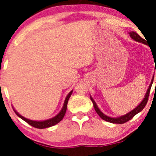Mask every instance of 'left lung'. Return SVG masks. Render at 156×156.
Segmentation results:
<instances>
[{"instance_id": "8db88e82", "label": "left lung", "mask_w": 156, "mask_h": 156, "mask_svg": "<svg viewBox=\"0 0 156 156\" xmlns=\"http://www.w3.org/2000/svg\"><path fill=\"white\" fill-rule=\"evenodd\" d=\"M129 34H130V37H131V38L133 39V40H134V41H137V42H140V43L145 44H146V40H144V38H142V37H141L140 36L139 34H138L136 32H135V31H130V32H129ZM155 73H156V69H155ZM153 79H154V76L152 77V81H151V83H150V84H149V88H148L147 91H146V95H145V97H144V100H142V102H141V103H140V104L138 105V106H136V108H133V109L132 110V111H130V112L127 113L126 115H124L120 116V117H118V118L108 117V116L106 115H105V114H103V113L101 111H100V108H99L98 106H97V105L96 104V103H95V101H94V99H93L92 97H90V100H91V101H92L93 104H94V108H95V111L97 112V114L99 115V116H100V117L101 118V119H103V120L106 121V122H110V123H113V124H124V123H125V122H128V121L130 120V119H131L133 117V116L136 115L137 114V113H139L140 112L142 111V110L144 108V107H145L146 103H147L148 98H149V92H150L151 87H152V82H153Z\"/></svg>"}]
</instances>
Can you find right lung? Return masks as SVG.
<instances>
[{
    "mask_svg": "<svg viewBox=\"0 0 156 156\" xmlns=\"http://www.w3.org/2000/svg\"><path fill=\"white\" fill-rule=\"evenodd\" d=\"M72 91L73 90L70 91V92H69V94L67 95V97H66L65 102H64L63 106H62L61 111L59 112L58 113V114L56 115L55 117L52 118V119H48V120H44V121L30 120V119H26V118L23 117V116H22L21 115L19 114V113L17 112L16 111L14 108H13V110H14V112H15L16 114L20 118V119H22L23 121H25L26 122H27L29 125H31L32 127H36V128H39V129H43V128H47V127H52V126H53V125H56V124L59 123L60 121H62V119H63V117L65 116L66 112V109H67V104H68V101H69V98H70L71 95H72Z\"/></svg>",
    "mask_w": 156,
    "mask_h": 156,
    "instance_id": "add662e5",
    "label": "right lung"
}]
</instances>
